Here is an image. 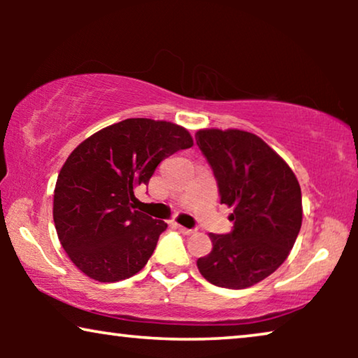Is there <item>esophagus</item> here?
I'll return each mask as SVG.
<instances>
[{"mask_svg":"<svg viewBox=\"0 0 358 358\" xmlns=\"http://www.w3.org/2000/svg\"><path fill=\"white\" fill-rule=\"evenodd\" d=\"M176 228H178L179 231L182 233V234H192V233H194V229H189V228H185V227H182V224H176Z\"/></svg>","mask_w":358,"mask_h":358,"instance_id":"1","label":"esophagus"}]
</instances>
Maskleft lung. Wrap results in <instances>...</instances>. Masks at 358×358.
Masks as SVG:
<instances>
[{
	"instance_id": "left-lung-1",
	"label": "left lung",
	"mask_w": 358,
	"mask_h": 358,
	"mask_svg": "<svg viewBox=\"0 0 358 358\" xmlns=\"http://www.w3.org/2000/svg\"><path fill=\"white\" fill-rule=\"evenodd\" d=\"M199 148L212 166L220 202L233 208V231L213 234L197 261L205 280L241 290L282 266L301 228V189L290 166L262 138L238 129H202Z\"/></svg>"
}]
</instances>
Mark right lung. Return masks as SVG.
<instances>
[{
  "label": "right lung",
  "instance_id": "add662e5",
  "mask_svg": "<svg viewBox=\"0 0 358 358\" xmlns=\"http://www.w3.org/2000/svg\"><path fill=\"white\" fill-rule=\"evenodd\" d=\"M184 127L127 119L81 141L58 174L53 222L63 249L83 273L119 282L140 272L168 228L135 210L134 190L176 151L190 148Z\"/></svg>",
  "mask_w": 358,
  "mask_h": 358
}]
</instances>
